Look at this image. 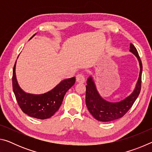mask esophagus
I'll return each mask as SVG.
<instances>
[{"mask_svg":"<svg viewBox=\"0 0 152 152\" xmlns=\"http://www.w3.org/2000/svg\"><path fill=\"white\" fill-rule=\"evenodd\" d=\"M76 81L80 83H84L85 82V76L82 74H78L76 76Z\"/></svg>","mask_w":152,"mask_h":152,"instance_id":"obj_1","label":"esophagus"}]
</instances>
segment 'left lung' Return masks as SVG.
<instances>
[{
    "label": "left lung",
    "mask_w": 152,
    "mask_h": 152,
    "mask_svg": "<svg viewBox=\"0 0 152 152\" xmlns=\"http://www.w3.org/2000/svg\"><path fill=\"white\" fill-rule=\"evenodd\" d=\"M129 51L137 58L140 71L137 83L133 91L122 101L115 102L107 101L102 99L96 89L94 80L91 76L87 79L86 86V104L89 112L96 120L102 122L111 121L122 117L137 99L141 91L142 63L134 45L131 43Z\"/></svg>",
    "instance_id": "obj_1"
}]
</instances>
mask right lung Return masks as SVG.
<instances>
[{
	"mask_svg": "<svg viewBox=\"0 0 152 152\" xmlns=\"http://www.w3.org/2000/svg\"><path fill=\"white\" fill-rule=\"evenodd\" d=\"M35 35L36 33L31 39ZM16 63L12 71V89L19 106L23 112L29 117L39 119L50 118L58 110L62 103L64 95L75 83L76 78L72 77L63 80L52 90L44 94L27 93L20 88L18 84L15 72Z\"/></svg>",
	"mask_w": 152,
	"mask_h": 152,
	"instance_id": "right-lung-1",
	"label": "right lung"
}]
</instances>
